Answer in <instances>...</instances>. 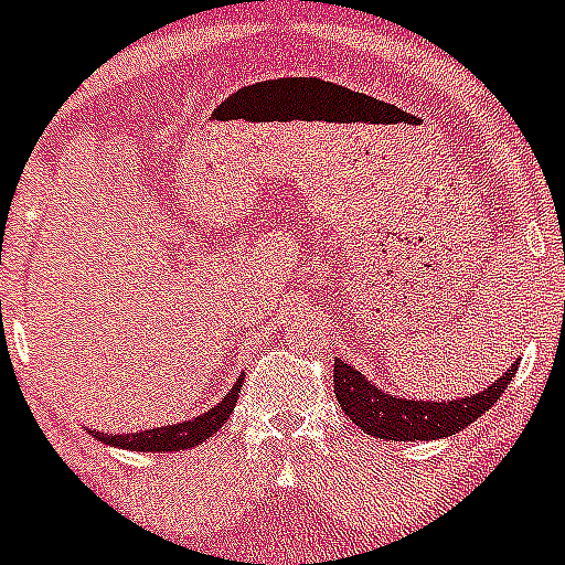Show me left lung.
I'll use <instances>...</instances> for the list:
<instances>
[{
	"mask_svg": "<svg viewBox=\"0 0 565 565\" xmlns=\"http://www.w3.org/2000/svg\"><path fill=\"white\" fill-rule=\"evenodd\" d=\"M513 375H516V364H511L505 375L497 377L489 388L475 397L425 403V399H403L381 392L342 359H333V394L344 416L355 422L364 434L388 441H428L452 436L472 425L500 399Z\"/></svg>",
	"mask_w": 565,
	"mask_h": 565,
	"instance_id": "1",
	"label": "left lung"
}]
</instances>
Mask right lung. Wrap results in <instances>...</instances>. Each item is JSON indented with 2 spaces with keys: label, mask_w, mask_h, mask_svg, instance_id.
I'll return each mask as SVG.
<instances>
[{
  "label": "right lung",
  "mask_w": 565,
  "mask_h": 565,
  "mask_svg": "<svg viewBox=\"0 0 565 565\" xmlns=\"http://www.w3.org/2000/svg\"><path fill=\"white\" fill-rule=\"evenodd\" d=\"M243 377H237V383L232 386V392L210 408L206 414L195 416L190 422H179V425H166V428H154V430H140V434H124V436H109V434H98V430H90L93 439L104 441V445L120 447V450H137V452H177V450H188V447L204 445L212 434L226 425L228 414L237 405V392Z\"/></svg>",
  "instance_id": "1"
}]
</instances>
